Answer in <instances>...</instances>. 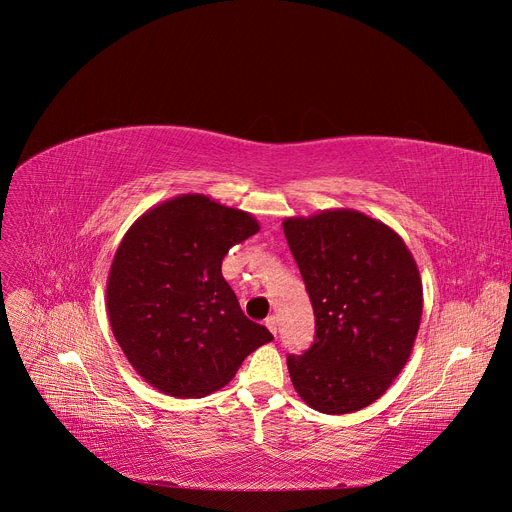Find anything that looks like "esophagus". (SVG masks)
<instances>
[{
	"label": "esophagus",
	"instance_id": "1",
	"mask_svg": "<svg viewBox=\"0 0 512 512\" xmlns=\"http://www.w3.org/2000/svg\"><path fill=\"white\" fill-rule=\"evenodd\" d=\"M265 326H267V330H270L274 336L278 334V326H280V321H278V317L276 315H270L265 319Z\"/></svg>",
	"mask_w": 512,
	"mask_h": 512
}]
</instances>
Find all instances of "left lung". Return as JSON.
I'll list each match as a JSON object with an SVG mask.
<instances>
[{"label": "left lung", "instance_id": "8db88e82", "mask_svg": "<svg viewBox=\"0 0 512 512\" xmlns=\"http://www.w3.org/2000/svg\"><path fill=\"white\" fill-rule=\"evenodd\" d=\"M315 315L303 355H288L290 380L309 407L342 415L378 400L405 367L423 297L402 238L351 209L284 222Z\"/></svg>", "mask_w": 512, "mask_h": 512}]
</instances>
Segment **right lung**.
Returning a JSON list of instances; mask_svg holds the SVG:
<instances>
[{
	"label": "right lung",
	"instance_id": "right-lung-1",
	"mask_svg": "<svg viewBox=\"0 0 512 512\" xmlns=\"http://www.w3.org/2000/svg\"><path fill=\"white\" fill-rule=\"evenodd\" d=\"M257 232L249 213L203 195L161 203L126 232L107 280V313L126 359L157 390L205 396L274 340L242 313L222 276L226 253Z\"/></svg>",
	"mask_w": 512,
	"mask_h": 512
}]
</instances>
